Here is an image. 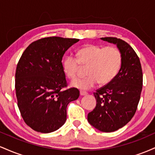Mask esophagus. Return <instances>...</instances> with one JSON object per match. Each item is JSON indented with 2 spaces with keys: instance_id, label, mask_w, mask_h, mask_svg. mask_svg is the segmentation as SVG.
I'll return each mask as SVG.
<instances>
[{
  "instance_id": "34e87169",
  "label": "esophagus",
  "mask_w": 155,
  "mask_h": 155,
  "mask_svg": "<svg viewBox=\"0 0 155 155\" xmlns=\"http://www.w3.org/2000/svg\"><path fill=\"white\" fill-rule=\"evenodd\" d=\"M87 92H84V91H80V95L81 96H84V95H87Z\"/></svg>"
}]
</instances>
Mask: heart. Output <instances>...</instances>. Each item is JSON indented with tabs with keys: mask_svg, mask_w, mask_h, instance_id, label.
<instances>
[{
	"mask_svg": "<svg viewBox=\"0 0 155 155\" xmlns=\"http://www.w3.org/2000/svg\"><path fill=\"white\" fill-rule=\"evenodd\" d=\"M78 59L68 55L63 61V69L65 76L75 79L78 76L80 64L87 67L88 76L81 80L72 81L71 86L80 90H87L100 84H107L116 77L122 65L121 51L115 47H104L95 44H87L77 52Z\"/></svg>",
	"mask_w": 155,
	"mask_h": 155,
	"instance_id": "obj_1",
	"label": "heart"
}]
</instances>
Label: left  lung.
Segmentation results:
<instances>
[{
  "label": "left lung",
  "instance_id": "obj_1",
  "mask_svg": "<svg viewBox=\"0 0 155 155\" xmlns=\"http://www.w3.org/2000/svg\"><path fill=\"white\" fill-rule=\"evenodd\" d=\"M101 39L117 46L122 54V65L116 77L94 93L97 104L88 114L87 120L98 130L110 133L124 127L134 116L143 74L139 58L127 42L113 37Z\"/></svg>",
  "mask_w": 155,
  "mask_h": 155
}]
</instances>
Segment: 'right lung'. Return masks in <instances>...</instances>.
<instances>
[{
  "label": "right lung",
  "instance_id": "1",
  "mask_svg": "<svg viewBox=\"0 0 155 155\" xmlns=\"http://www.w3.org/2000/svg\"><path fill=\"white\" fill-rule=\"evenodd\" d=\"M77 38L47 37L30 44L15 74L18 107L23 120L37 132H54L66 121L68 104L79 97L76 88L66 90L62 59Z\"/></svg>",
  "mask_w": 155,
  "mask_h": 155
}]
</instances>
